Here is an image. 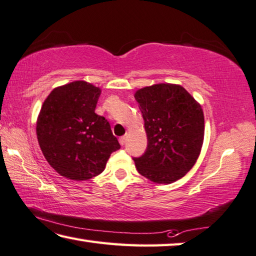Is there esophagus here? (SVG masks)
Returning a JSON list of instances; mask_svg holds the SVG:
<instances>
[{"instance_id":"1","label":"esophagus","mask_w":256,"mask_h":256,"mask_svg":"<svg viewBox=\"0 0 256 256\" xmlns=\"http://www.w3.org/2000/svg\"><path fill=\"white\" fill-rule=\"evenodd\" d=\"M118 141L120 146H125V143H126V136H120Z\"/></svg>"}]
</instances>
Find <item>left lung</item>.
<instances>
[{
    "label": "left lung",
    "instance_id": "1",
    "mask_svg": "<svg viewBox=\"0 0 256 256\" xmlns=\"http://www.w3.org/2000/svg\"><path fill=\"white\" fill-rule=\"evenodd\" d=\"M144 120L148 148L134 158L138 174L156 184L182 178L196 164L205 134L202 105L176 84L143 87L134 94Z\"/></svg>",
    "mask_w": 256,
    "mask_h": 256
}]
</instances>
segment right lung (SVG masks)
Listing matches in <instances>:
<instances>
[{
	"instance_id": "1",
	"label": "right lung",
	"mask_w": 256,
	"mask_h": 256,
	"mask_svg": "<svg viewBox=\"0 0 256 256\" xmlns=\"http://www.w3.org/2000/svg\"><path fill=\"white\" fill-rule=\"evenodd\" d=\"M100 88L76 80L56 87L36 120V138L46 160L57 172L82 181L102 174L120 148L104 116L95 113Z\"/></svg>"
}]
</instances>
